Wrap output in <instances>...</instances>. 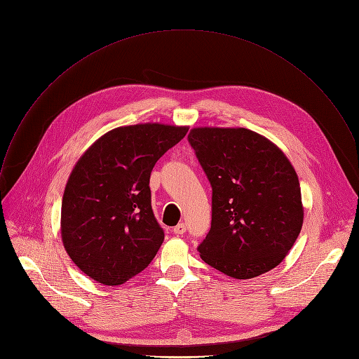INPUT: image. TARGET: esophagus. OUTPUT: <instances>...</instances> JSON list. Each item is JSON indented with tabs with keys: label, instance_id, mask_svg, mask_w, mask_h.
Instances as JSON below:
<instances>
[{
	"label": "esophagus",
	"instance_id": "esophagus-1",
	"mask_svg": "<svg viewBox=\"0 0 359 359\" xmlns=\"http://www.w3.org/2000/svg\"><path fill=\"white\" fill-rule=\"evenodd\" d=\"M187 232V225L185 224H178L175 228H174V233L175 235H184Z\"/></svg>",
	"mask_w": 359,
	"mask_h": 359
}]
</instances>
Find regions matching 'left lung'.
Instances as JSON below:
<instances>
[{"label":"left lung","instance_id":"obj_1","mask_svg":"<svg viewBox=\"0 0 359 359\" xmlns=\"http://www.w3.org/2000/svg\"><path fill=\"white\" fill-rule=\"evenodd\" d=\"M188 141L212 187L210 229L198 252L235 278L274 269L293 248L304 210L284 153L248 128H192Z\"/></svg>","mask_w":359,"mask_h":359}]
</instances>
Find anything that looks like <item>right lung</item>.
<instances>
[{
  "mask_svg": "<svg viewBox=\"0 0 359 359\" xmlns=\"http://www.w3.org/2000/svg\"><path fill=\"white\" fill-rule=\"evenodd\" d=\"M187 131L158 123L117 127L72 170L62 198V242L95 281L123 284L157 255L164 231L151 208L150 175Z\"/></svg>",
  "mask_w": 359,
  "mask_h": 359,
  "instance_id": "obj_1",
  "label": "right lung"
}]
</instances>
